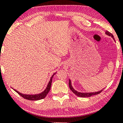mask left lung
Instances as JSON below:
<instances>
[{
    "mask_svg": "<svg viewBox=\"0 0 123 123\" xmlns=\"http://www.w3.org/2000/svg\"><path fill=\"white\" fill-rule=\"evenodd\" d=\"M105 33H106V35H107L111 37L114 39V41H115V39H114L113 35H112L110 32H109V31H106ZM69 88H70V90H71L73 92L75 95H77V96L80 97H91V96H93V95H97V94H99L100 93H101V92L102 91V90H103L104 89V88L101 90L98 91H97V92H78V91H77L75 90V89L73 88V86H72V82H71V80H70V79H69Z\"/></svg>",
    "mask_w": 123,
    "mask_h": 123,
    "instance_id": "obj_1",
    "label": "left lung"
}]
</instances>
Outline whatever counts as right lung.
<instances>
[{
  "mask_svg": "<svg viewBox=\"0 0 123 123\" xmlns=\"http://www.w3.org/2000/svg\"><path fill=\"white\" fill-rule=\"evenodd\" d=\"M56 72H55V73L53 74V75H52V77L50 78V80L49 82V83L47 85L46 88L43 90L41 93H37V94H32V95H29V94H23L21 92H19L18 91H17L15 89H13L15 91H16L17 93H18L20 96H21L22 97H23V98L26 99V100H31V101H37V100H41V99L44 98L46 96V95H48L49 92L50 91V88H51V83H52V79H53V77L54 75L55 74H56Z\"/></svg>",
  "mask_w": 123,
  "mask_h": 123,
  "instance_id": "obj_1",
  "label": "right lung"
}]
</instances>
